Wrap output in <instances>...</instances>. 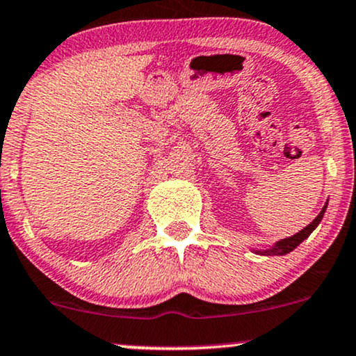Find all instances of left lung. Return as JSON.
Returning <instances> with one entry per match:
<instances>
[{
	"label": "left lung",
	"instance_id": "left-lung-1",
	"mask_svg": "<svg viewBox=\"0 0 356 356\" xmlns=\"http://www.w3.org/2000/svg\"><path fill=\"white\" fill-rule=\"evenodd\" d=\"M327 207H328V200H327V203H325V207L321 208V211L318 213V216H316V218L313 220L310 225H307V227H305L303 229H300L298 233H295L293 236L283 238V240L277 241V243H273V245L270 246V248H265V250H253L252 248V252L258 253V254H263V257H283V254L293 252L296 246L302 243L303 240H307V238L312 235L313 229L318 227L320 221L323 220L325 211H327Z\"/></svg>",
	"mask_w": 356,
	"mask_h": 356
}]
</instances>
